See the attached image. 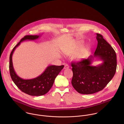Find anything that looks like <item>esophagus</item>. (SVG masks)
I'll use <instances>...</instances> for the list:
<instances>
[{
	"mask_svg": "<svg viewBox=\"0 0 124 124\" xmlns=\"http://www.w3.org/2000/svg\"><path fill=\"white\" fill-rule=\"evenodd\" d=\"M69 68V66L68 65V64H65V66H64V69H68Z\"/></svg>",
	"mask_w": 124,
	"mask_h": 124,
	"instance_id": "1",
	"label": "esophagus"
}]
</instances>
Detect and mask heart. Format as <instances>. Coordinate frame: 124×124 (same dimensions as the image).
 Listing matches in <instances>:
<instances>
[{
    "label": "heart",
    "instance_id": "obj_1",
    "mask_svg": "<svg viewBox=\"0 0 124 124\" xmlns=\"http://www.w3.org/2000/svg\"><path fill=\"white\" fill-rule=\"evenodd\" d=\"M82 45H83V44L81 42L76 43L75 45L72 48V52H74V53H76V52H79L81 50V48L82 46ZM84 53H85V51H82L81 52L82 54H84Z\"/></svg>",
    "mask_w": 124,
    "mask_h": 124
}]
</instances>
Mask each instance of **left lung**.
<instances>
[{"mask_svg":"<svg viewBox=\"0 0 124 124\" xmlns=\"http://www.w3.org/2000/svg\"><path fill=\"white\" fill-rule=\"evenodd\" d=\"M97 46L93 56L78 62H72L71 84L81 94H92L102 90L115 74L116 55L111 46L100 34L96 33ZM95 57L103 62L97 66L91 64Z\"/></svg>","mask_w":124,"mask_h":124,"instance_id":"1","label":"left lung"}]
</instances>
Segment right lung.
Listing matches in <instances>:
<instances>
[{"label":"right lung","instance_id":"obj_1","mask_svg":"<svg viewBox=\"0 0 124 124\" xmlns=\"http://www.w3.org/2000/svg\"><path fill=\"white\" fill-rule=\"evenodd\" d=\"M39 37V35L24 36L13 49L9 57V68L12 80L22 92L32 96H40L47 93L52 88L56 76L64 67V65L49 66L42 74L31 79H23L16 74L12 62V55L16 48L24 40H33Z\"/></svg>","mask_w":124,"mask_h":124}]
</instances>
